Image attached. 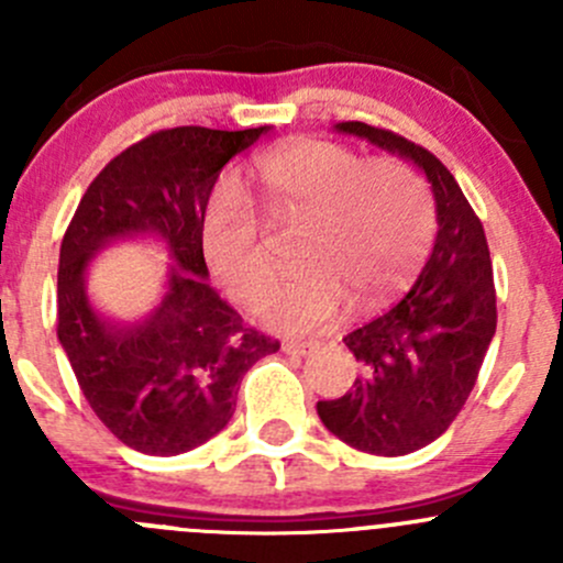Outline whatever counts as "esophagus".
<instances>
[{"label": "esophagus", "instance_id": "1", "mask_svg": "<svg viewBox=\"0 0 563 563\" xmlns=\"http://www.w3.org/2000/svg\"><path fill=\"white\" fill-rule=\"evenodd\" d=\"M283 351L291 356H305L313 351V343H294V340H286V343H283Z\"/></svg>", "mask_w": 563, "mask_h": 563}]
</instances>
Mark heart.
Listing matches in <instances>:
<instances>
[{
  "label": "heart",
  "mask_w": 563,
  "mask_h": 563,
  "mask_svg": "<svg viewBox=\"0 0 563 563\" xmlns=\"http://www.w3.org/2000/svg\"><path fill=\"white\" fill-rule=\"evenodd\" d=\"M258 203L277 231L302 225V269L283 283L264 318L283 332H318L406 286L428 253L435 214L428 185L400 157L362 161L332 141H299L253 166ZM209 266L236 302L255 308L277 277V253L234 181H220L201 218Z\"/></svg>",
  "instance_id": "b5f03b06"
}]
</instances>
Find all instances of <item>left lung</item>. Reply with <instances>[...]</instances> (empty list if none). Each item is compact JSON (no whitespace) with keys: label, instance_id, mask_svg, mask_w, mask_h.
<instances>
[{"label":"left lung","instance_id":"8db88e82","mask_svg":"<svg viewBox=\"0 0 563 563\" xmlns=\"http://www.w3.org/2000/svg\"><path fill=\"white\" fill-rule=\"evenodd\" d=\"M417 163L428 174L439 212L433 255L411 291L343 338L362 378L338 400H318L329 433L367 455L397 457L439 439L468 400L496 334V286L482 220L450 168L395 130L340 122Z\"/></svg>","mask_w":563,"mask_h":563}]
</instances>
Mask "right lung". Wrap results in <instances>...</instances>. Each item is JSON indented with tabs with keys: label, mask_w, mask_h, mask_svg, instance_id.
Instances as JSON below:
<instances>
[{
	"label": "right lung",
	"mask_w": 563,
	"mask_h": 563,
	"mask_svg": "<svg viewBox=\"0 0 563 563\" xmlns=\"http://www.w3.org/2000/svg\"><path fill=\"white\" fill-rule=\"evenodd\" d=\"M264 130L150 133L95 176L67 225L56 334L92 411L130 450L168 457L201 446L234 417L242 376L280 349L203 280L201 218L214 181ZM139 230L161 233L180 269L150 322L113 333L88 308L82 269L106 239Z\"/></svg>",
	"instance_id": "obj_1"
}]
</instances>
